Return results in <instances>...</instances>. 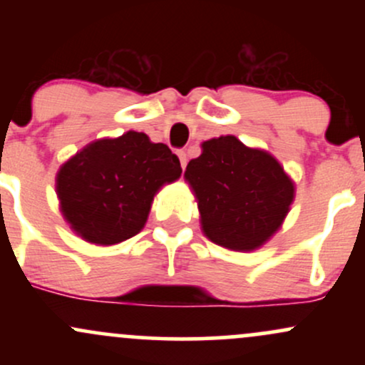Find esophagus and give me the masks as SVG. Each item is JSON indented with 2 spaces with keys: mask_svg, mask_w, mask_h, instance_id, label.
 Segmentation results:
<instances>
[{
  "mask_svg": "<svg viewBox=\"0 0 365 365\" xmlns=\"http://www.w3.org/2000/svg\"><path fill=\"white\" fill-rule=\"evenodd\" d=\"M178 158H180V165H182V168L185 170V166H187V153H185V150H178Z\"/></svg>",
  "mask_w": 365,
  "mask_h": 365,
  "instance_id": "1",
  "label": "esophagus"
}]
</instances>
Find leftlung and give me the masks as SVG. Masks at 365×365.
I'll return each instance as SVG.
<instances>
[{"instance_id": "left-lung-1", "label": "left lung", "mask_w": 365, "mask_h": 365, "mask_svg": "<svg viewBox=\"0 0 365 365\" xmlns=\"http://www.w3.org/2000/svg\"><path fill=\"white\" fill-rule=\"evenodd\" d=\"M183 178L195 195L200 230L212 244L252 252L282 228L295 183L267 150L247 148L235 135L200 144Z\"/></svg>"}]
</instances>
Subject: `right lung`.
<instances>
[{"label": "right lung", "instance_id": "1", "mask_svg": "<svg viewBox=\"0 0 365 365\" xmlns=\"http://www.w3.org/2000/svg\"><path fill=\"white\" fill-rule=\"evenodd\" d=\"M182 175L178 158L145 133L87 144L60 166L56 195L63 220L82 240L115 245L144 228L154 195Z\"/></svg>", "mask_w": 365, "mask_h": 365}]
</instances>
